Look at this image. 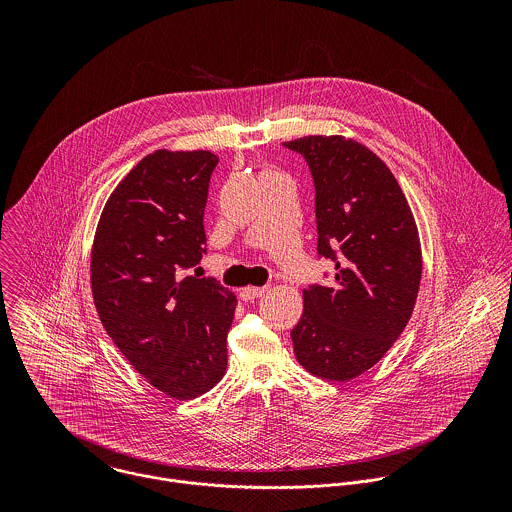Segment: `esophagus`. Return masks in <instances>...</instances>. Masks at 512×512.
Here are the masks:
<instances>
[{
	"instance_id": "esophagus-1",
	"label": "esophagus",
	"mask_w": 512,
	"mask_h": 512,
	"mask_svg": "<svg viewBox=\"0 0 512 512\" xmlns=\"http://www.w3.org/2000/svg\"><path fill=\"white\" fill-rule=\"evenodd\" d=\"M266 292H268L266 286H262V288H244V290H240V297H242L244 301H252V299L262 297Z\"/></svg>"
}]
</instances>
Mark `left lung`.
Returning <instances> with one entry per match:
<instances>
[{
  "label": "left lung",
  "mask_w": 512,
  "mask_h": 512,
  "mask_svg": "<svg viewBox=\"0 0 512 512\" xmlns=\"http://www.w3.org/2000/svg\"><path fill=\"white\" fill-rule=\"evenodd\" d=\"M284 146L309 165L317 254L335 266L331 284L303 290L293 351L311 374L347 382L376 365L412 317L422 278L418 228L392 171L368 147L343 136Z\"/></svg>",
  "instance_id": "1"
}]
</instances>
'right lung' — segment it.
Returning a JSON list of instances; mask_svg holds the SVG:
<instances>
[{"label": "right lung", "mask_w": 512, "mask_h": 512, "mask_svg": "<svg viewBox=\"0 0 512 512\" xmlns=\"http://www.w3.org/2000/svg\"><path fill=\"white\" fill-rule=\"evenodd\" d=\"M219 157L157 149L114 189L96 228L90 280L120 353L163 394L189 400L226 370L236 297L186 276L207 254L203 215Z\"/></svg>", "instance_id": "add662e5"}]
</instances>
